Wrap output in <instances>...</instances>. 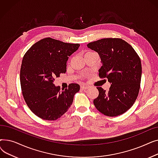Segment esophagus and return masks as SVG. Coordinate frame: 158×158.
Here are the masks:
<instances>
[{"mask_svg": "<svg viewBox=\"0 0 158 158\" xmlns=\"http://www.w3.org/2000/svg\"><path fill=\"white\" fill-rule=\"evenodd\" d=\"M81 88L82 89L85 90V89H88V86H85V85H81Z\"/></svg>", "mask_w": 158, "mask_h": 158, "instance_id": "esophagus-1", "label": "esophagus"}]
</instances>
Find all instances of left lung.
<instances>
[{
  "instance_id": "1",
  "label": "left lung",
  "mask_w": 158,
  "mask_h": 158,
  "mask_svg": "<svg viewBox=\"0 0 158 158\" xmlns=\"http://www.w3.org/2000/svg\"><path fill=\"white\" fill-rule=\"evenodd\" d=\"M87 47L97 52L102 64L101 78L111 83L109 90L97 87L94 99L96 108L105 115L116 117L126 112L138 95L142 77V63L134 48L120 38H104L89 43Z\"/></svg>"
}]
</instances>
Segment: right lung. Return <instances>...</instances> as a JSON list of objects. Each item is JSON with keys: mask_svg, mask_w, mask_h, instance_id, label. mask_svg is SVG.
I'll return each mask as SVG.
<instances>
[{"mask_svg": "<svg viewBox=\"0 0 158 158\" xmlns=\"http://www.w3.org/2000/svg\"><path fill=\"white\" fill-rule=\"evenodd\" d=\"M79 44H67L51 38L38 41L25 54L20 69L22 94L29 108L47 120L60 118L71 106L80 89L76 83L62 89L55 78L66 71V62L79 48Z\"/></svg>", "mask_w": 158, "mask_h": 158, "instance_id": "right-lung-1", "label": "right lung"}]
</instances>
